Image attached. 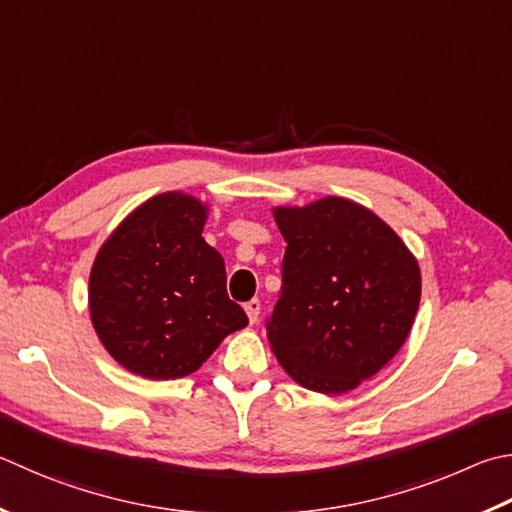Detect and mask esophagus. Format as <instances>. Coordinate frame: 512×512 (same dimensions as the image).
Listing matches in <instances>:
<instances>
[{"label": "esophagus", "instance_id": "esophagus-1", "mask_svg": "<svg viewBox=\"0 0 512 512\" xmlns=\"http://www.w3.org/2000/svg\"><path fill=\"white\" fill-rule=\"evenodd\" d=\"M244 309H246V315H248L250 324H255L257 318H259V309H262V302H259V300H250V302L244 304Z\"/></svg>", "mask_w": 512, "mask_h": 512}]
</instances>
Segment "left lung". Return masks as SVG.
<instances>
[{
	"label": "left lung",
	"mask_w": 512,
	"mask_h": 512,
	"mask_svg": "<svg viewBox=\"0 0 512 512\" xmlns=\"http://www.w3.org/2000/svg\"><path fill=\"white\" fill-rule=\"evenodd\" d=\"M286 253L266 336L295 383L345 394L378 374L410 336L421 271L374 212L327 197L275 208Z\"/></svg>",
	"instance_id": "1"
}]
</instances>
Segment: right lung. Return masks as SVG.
Returning a JSON list of instances; mask_svg holds the SVG:
<instances>
[{"mask_svg": "<svg viewBox=\"0 0 512 512\" xmlns=\"http://www.w3.org/2000/svg\"><path fill=\"white\" fill-rule=\"evenodd\" d=\"M208 208L165 192L138 206L98 250L91 322L125 369L152 380L197 371L248 318L226 291V266L201 237Z\"/></svg>", "mask_w": 512, "mask_h": 512, "instance_id": "add662e5", "label": "right lung"}]
</instances>
